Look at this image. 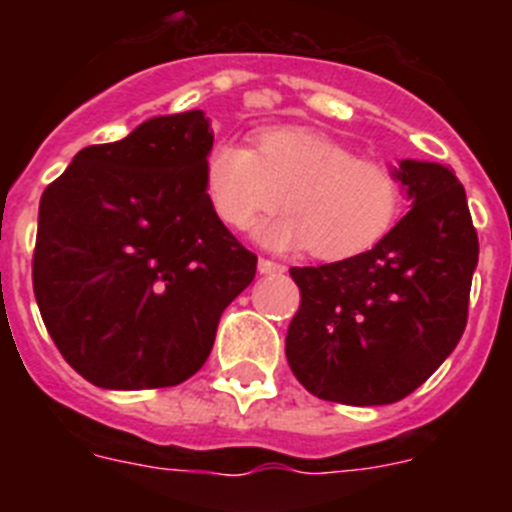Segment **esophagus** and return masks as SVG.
Listing matches in <instances>:
<instances>
[{"label":"esophagus","instance_id":"34e87169","mask_svg":"<svg viewBox=\"0 0 512 512\" xmlns=\"http://www.w3.org/2000/svg\"><path fill=\"white\" fill-rule=\"evenodd\" d=\"M259 271L264 277H277V274H284L287 266L279 264V261H271V259H259Z\"/></svg>","mask_w":512,"mask_h":512}]
</instances>
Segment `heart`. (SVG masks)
<instances>
[{
  "mask_svg": "<svg viewBox=\"0 0 512 512\" xmlns=\"http://www.w3.org/2000/svg\"><path fill=\"white\" fill-rule=\"evenodd\" d=\"M202 187L233 230H248L284 205L289 212L261 225L259 241L269 248L307 246L328 261L377 246L402 210V184L390 166L307 128L264 130L253 151L217 143L205 158Z\"/></svg>",
  "mask_w": 512,
  "mask_h": 512,
  "instance_id": "heart-1",
  "label": "heart"
}]
</instances>
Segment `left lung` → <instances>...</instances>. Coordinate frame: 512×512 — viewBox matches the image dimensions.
Instances as JSON below:
<instances>
[{
    "instance_id": "1",
    "label": "left lung",
    "mask_w": 512,
    "mask_h": 512,
    "mask_svg": "<svg viewBox=\"0 0 512 512\" xmlns=\"http://www.w3.org/2000/svg\"><path fill=\"white\" fill-rule=\"evenodd\" d=\"M395 174L413 207L372 251L289 269L302 300L287 330V361L320 400H402L467 328L479 259L467 192L454 171L431 161L405 158Z\"/></svg>"
}]
</instances>
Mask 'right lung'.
<instances>
[{"label":"right lung","mask_w":512,"mask_h":512,"mask_svg":"<svg viewBox=\"0 0 512 512\" xmlns=\"http://www.w3.org/2000/svg\"><path fill=\"white\" fill-rule=\"evenodd\" d=\"M202 110L151 117L81 148L40 197L33 289L61 356L104 390L174 387L200 372L256 256L202 187Z\"/></svg>","instance_id":"right-lung-1"}]
</instances>
